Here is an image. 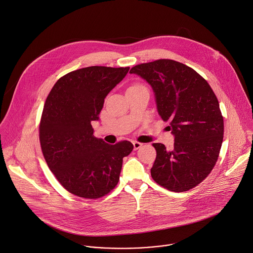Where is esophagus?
<instances>
[{"label":"esophagus","mask_w":253,"mask_h":253,"mask_svg":"<svg viewBox=\"0 0 253 253\" xmlns=\"http://www.w3.org/2000/svg\"><path fill=\"white\" fill-rule=\"evenodd\" d=\"M132 144H133V148H134V150H138L139 148H141V147H142V144H141L140 142H137V141H133V142H132Z\"/></svg>","instance_id":"obj_1"}]
</instances>
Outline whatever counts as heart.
I'll list each match as a JSON object with an SVG mask.
<instances>
[{"label": "heart", "instance_id": "heart-1", "mask_svg": "<svg viewBox=\"0 0 253 253\" xmlns=\"http://www.w3.org/2000/svg\"><path fill=\"white\" fill-rule=\"evenodd\" d=\"M138 85H134V86H131V87H137Z\"/></svg>", "mask_w": 253, "mask_h": 253}]
</instances>
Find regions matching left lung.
<instances>
[{
  "label": "left lung",
  "instance_id": "obj_1",
  "mask_svg": "<svg viewBox=\"0 0 253 253\" xmlns=\"http://www.w3.org/2000/svg\"><path fill=\"white\" fill-rule=\"evenodd\" d=\"M153 89L158 112L174 135V148L153 146L157 158L152 178L175 192L191 189L212 170L223 140V117L207 81L182 63L161 59L133 67Z\"/></svg>",
  "mask_w": 253,
  "mask_h": 253
}]
</instances>
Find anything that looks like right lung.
I'll return each instance as SVG.
<instances>
[{
    "label": "right lung",
    "mask_w": 253,
    "mask_h": 253,
    "mask_svg": "<svg viewBox=\"0 0 253 253\" xmlns=\"http://www.w3.org/2000/svg\"><path fill=\"white\" fill-rule=\"evenodd\" d=\"M129 68L89 67L61 77L46 98L40 141L47 165L59 183L83 198L104 196L115 187L123 159L133 150L129 141L115 145L93 136L104 98Z\"/></svg>",
    "instance_id": "obj_1"
}]
</instances>
